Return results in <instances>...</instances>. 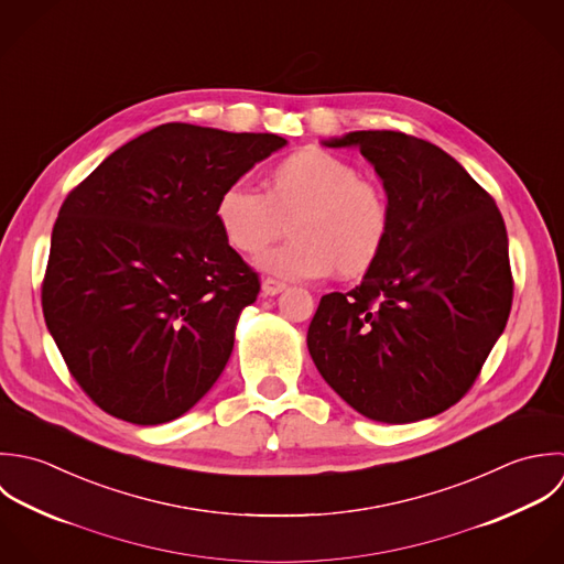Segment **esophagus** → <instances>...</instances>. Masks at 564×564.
<instances>
[{"instance_id": "1", "label": "esophagus", "mask_w": 564, "mask_h": 564, "mask_svg": "<svg viewBox=\"0 0 564 564\" xmlns=\"http://www.w3.org/2000/svg\"><path fill=\"white\" fill-rule=\"evenodd\" d=\"M284 289H286V284L280 282V280H275V278H264V280H262V293H264L267 297H273V295L282 293Z\"/></svg>"}]
</instances>
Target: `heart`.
<instances>
[{
  "mask_svg": "<svg viewBox=\"0 0 564 564\" xmlns=\"http://www.w3.org/2000/svg\"><path fill=\"white\" fill-rule=\"evenodd\" d=\"M216 223L225 240L253 256L284 234L291 240L258 258V264L289 280H319L337 271L344 280L370 273L393 229L387 192L361 177L357 164L308 147L275 162L262 194L229 186L216 198Z\"/></svg>",
  "mask_w": 564,
  "mask_h": 564,
  "instance_id": "obj_1",
  "label": "heart"
}]
</instances>
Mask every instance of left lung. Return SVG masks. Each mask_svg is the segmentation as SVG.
I'll use <instances>...</instances> for the list:
<instances>
[{
    "instance_id": "8db88e82",
    "label": "left lung",
    "mask_w": 564,
    "mask_h": 564,
    "mask_svg": "<svg viewBox=\"0 0 564 564\" xmlns=\"http://www.w3.org/2000/svg\"><path fill=\"white\" fill-rule=\"evenodd\" d=\"M359 149L393 212L391 240L348 293L322 297L308 352L324 380L376 422L446 411L475 382L512 308L503 216L459 162L398 131L324 140Z\"/></svg>"
}]
</instances>
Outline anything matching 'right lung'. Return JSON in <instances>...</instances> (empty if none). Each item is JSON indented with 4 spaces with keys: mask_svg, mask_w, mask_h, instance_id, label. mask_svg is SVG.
<instances>
[{
    "mask_svg": "<svg viewBox=\"0 0 564 564\" xmlns=\"http://www.w3.org/2000/svg\"><path fill=\"white\" fill-rule=\"evenodd\" d=\"M284 144L273 133L162 124L63 200L43 317L69 375L109 415L171 422L225 370L260 280L220 234L216 198Z\"/></svg>",
    "mask_w": 564,
    "mask_h": 564,
    "instance_id": "obj_1",
    "label": "right lung"
}]
</instances>
